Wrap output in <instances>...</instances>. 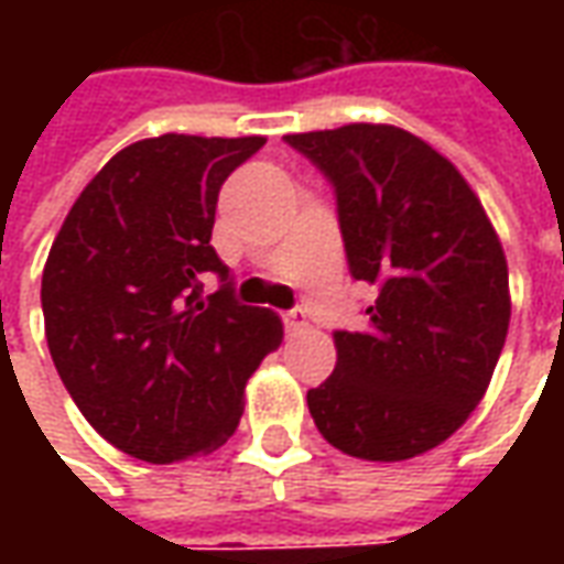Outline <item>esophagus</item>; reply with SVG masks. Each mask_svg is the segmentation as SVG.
<instances>
[{
    "label": "esophagus",
    "instance_id": "obj_1",
    "mask_svg": "<svg viewBox=\"0 0 564 564\" xmlns=\"http://www.w3.org/2000/svg\"><path fill=\"white\" fill-rule=\"evenodd\" d=\"M283 326H286V332L305 329V326H307V314H305V311H302V307H293V311H286V314H283Z\"/></svg>",
    "mask_w": 564,
    "mask_h": 564
}]
</instances>
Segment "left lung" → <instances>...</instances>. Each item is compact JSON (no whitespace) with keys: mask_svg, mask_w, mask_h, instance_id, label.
I'll return each instance as SVG.
<instances>
[{"mask_svg":"<svg viewBox=\"0 0 564 564\" xmlns=\"http://www.w3.org/2000/svg\"><path fill=\"white\" fill-rule=\"evenodd\" d=\"M335 186L347 265L378 295L307 390L319 435L368 462L444 444L484 399L508 338V259L480 198L432 144L390 123L286 135Z\"/></svg>","mask_w":564,"mask_h":564,"instance_id":"1","label":"left lung"}]
</instances>
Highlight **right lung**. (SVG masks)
Instances as JSON below:
<instances>
[{"mask_svg": "<svg viewBox=\"0 0 564 564\" xmlns=\"http://www.w3.org/2000/svg\"><path fill=\"white\" fill-rule=\"evenodd\" d=\"M262 135H160L129 144L84 186L42 274L44 335L68 395L99 435L169 465L223 447L245 414L247 378L281 347L269 307L232 286L210 247L223 181Z\"/></svg>", "mask_w": 564, "mask_h": 564, "instance_id": "add662e5", "label": "right lung"}]
</instances>
